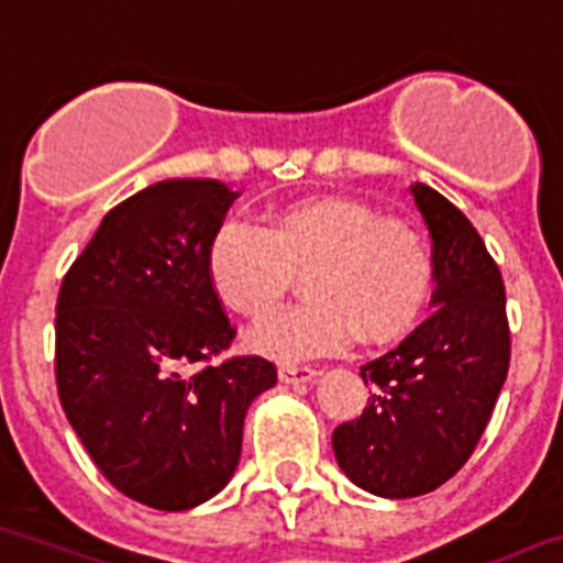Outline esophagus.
<instances>
[{
    "instance_id": "34e87169",
    "label": "esophagus",
    "mask_w": 563,
    "mask_h": 563,
    "mask_svg": "<svg viewBox=\"0 0 563 563\" xmlns=\"http://www.w3.org/2000/svg\"><path fill=\"white\" fill-rule=\"evenodd\" d=\"M318 371L309 368V365H292V363H285L282 368H278V379L287 385H298V383H309V379H316Z\"/></svg>"
}]
</instances>
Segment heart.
<instances>
[{
	"label": "heart",
	"instance_id": "heart-1",
	"mask_svg": "<svg viewBox=\"0 0 563 563\" xmlns=\"http://www.w3.org/2000/svg\"><path fill=\"white\" fill-rule=\"evenodd\" d=\"M209 278L245 318H265L285 298L290 271H303L307 303L251 332L267 357L296 363L338 352L363 334L405 332L427 301L432 256L424 234L401 218H376L352 198H309L265 214V225L229 218L209 242Z\"/></svg>",
	"mask_w": 563,
	"mask_h": 563
}]
</instances>
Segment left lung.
Returning a JSON list of instances; mask_svg holds the SVG:
<instances>
[{
    "label": "left lung",
    "instance_id": "obj_1",
    "mask_svg": "<svg viewBox=\"0 0 563 563\" xmlns=\"http://www.w3.org/2000/svg\"><path fill=\"white\" fill-rule=\"evenodd\" d=\"M432 236V312L360 368L368 407L334 430L340 468L388 499L435 492L472 457L508 376L510 329L497 262L472 220L427 184L410 187Z\"/></svg>",
    "mask_w": 563,
    "mask_h": 563
}]
</instances>
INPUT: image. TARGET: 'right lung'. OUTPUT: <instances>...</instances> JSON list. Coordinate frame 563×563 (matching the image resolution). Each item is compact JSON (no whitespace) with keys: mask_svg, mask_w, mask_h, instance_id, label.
Instances as JSON below:
<instances>
[{"mask_svg":"<svg viewBox=\"0 0 563 563\" xmlns=\"http://www.w3.org/2000/svg\"><path fill=\"white\" fill-rule=\"evenodd\" d=\"M236 195L214 178L131 195L102 218L58 292L60 407L102 477L156 510L223 492L247 405L276 385V365L256 354L214 363L236 329L206 254Z\"/></svg>","mask_w":563,"mask_h":563,"instance_id":"obj_1","label":"right lung"}]
</instances>
